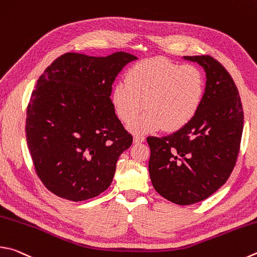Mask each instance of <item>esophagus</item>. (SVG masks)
Instances as JSON below:
<instances>
[{"instance_id":"1","label":"esophagus","mask_w":257,"mask_h":257,"mask_svg":"<svg viewBox=\"0 0 257 257\" xmlns=\"http://www.w3.org/2000/svg\"><path fill=\"white\" fill-rule=\"evenodd\" d=\"M145 142V137L141 136V135H135L134 136V143L138 144V143H143Z\"/></svg>"}]
</instances>
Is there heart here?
Returning a JSON list of instances; mask_svg holds the SVG:
<instances>
[{"instance_id":"heart-1","label":"heart","mask_w":257,"mask_h":257,"mask_svg":"<svg viewBox=\"0 0 257 257\" xmlns=\"http://www.w3.org/2000/svg\"><path fill=\"white\" fill-rule=\"evenodd\" d=\"M204 91L206 81L197 66L154 57L134 64L124 81L115 84L111 99L116 115L125 123L147 106L144 114L131 120L129 128L134 133H152L163 127L175 132L194 119Z\"/></svg>"}]
</instances>
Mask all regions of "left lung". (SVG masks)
Returning <instances> with one entry per match:
<instances>
[{"label": "left lung", "instance_id": "1", "mask_svg": "<svg viewBox=\"0 0 257 257\" xmlns=\"http://www.w3.org/2000/svg\"><path fill=\"white\" fill-rule=\"evenodd\" d=\"M207 73L202 104L194 119L170 136L148 137V169L162 197L181 206L209 198L226 183L236 165L244 127L237 86L210 55L185 56Z\"/></svg>", "mask_w": 257, "mask_h": 257}]
</instances>
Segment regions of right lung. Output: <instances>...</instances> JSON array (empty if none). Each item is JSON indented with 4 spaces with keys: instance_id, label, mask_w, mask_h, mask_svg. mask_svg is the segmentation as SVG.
Wrapping results in <instances>:
<instances>
[{
    "instance_id": "1",
    "label": "right lung",
    "mask_w": 257,
    "mask_h": 257,
    "mask_svg": "<svg viewBox=\"0 0 257 257\" xmlns=\"http://www.w3.org/2000/svg\"><path fill=\"white\" fill-rule=\"evenodd\" d=\"M135 59L124 51L106 57L66 53L37 81L27 108V144L37 175L57 197L85 201L112 182L133 136L110 95L115 76Z\"/></svg>"
}]
</instances>
